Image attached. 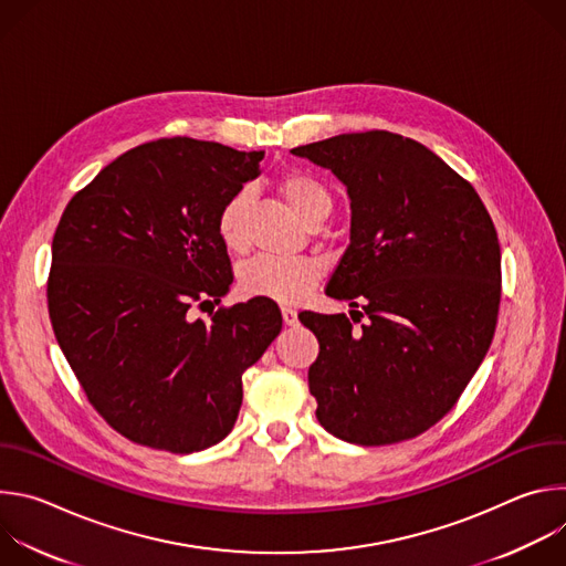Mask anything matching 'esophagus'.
I'll return each instance as SVG.
<instances>
[{"label": "esophagus", "instance_id": "esophagus-1", "mask_svg": "<svg viewBox=\"0 0 566 566\" xmlns=\"http://www.w3.org/2000/svg\"><path fill=\"white\" fill-rule=\"evenodd\" d=\"M282 317L286 327H295L297 325V311L291 306H282Z\"/></svg>", "mask_w": 566, "mask_h": 566}]
</instances>
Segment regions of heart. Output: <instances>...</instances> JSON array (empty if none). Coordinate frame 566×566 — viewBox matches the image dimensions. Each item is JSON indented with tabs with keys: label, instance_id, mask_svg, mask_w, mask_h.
<instances>
[{
	"label": "heart",
	"instance_id": "1",
	"mask_svg": "<svg viewBox=\"0 0 566 566\" xmlns=\"http://www.w3.org/2000/svg\"><path fill=\"white\" fill-rule=\"evenodd\" d=\"M280 195L291 206V210L306 223L317 226L325 221L334 208L332 192L315 177L304 172H289L280 179ZM251 190H237L219 210L217 232L226 251L241 255L249 251V208ZM325 273V262L313 255L297 258H275L258 255L244 262L237 271L239 291L249 297H264L273 302H297L302 300Z\"/></svg>",
	"mask_w": 566,
	"mask_h": 566
}]
</instances>
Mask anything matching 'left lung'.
I'll use <instances>...</instances> for the list:
<instances>
[{
  "label": "left lung",
  "mask_w": 566,
  "mask_h": 566,
  "mask_svg": "<svg viewBox=\"0 0 566 566\" xmlns=\"http://www.w3.org/2000/svg\"><path fill=\"white\" fill-rule=\"evenodd\" d=\"M291 151L347 190L349 247L327 295L367 315L360 329L345 313L300 315L319 343L308 367L315 417L358 446L412 439L452 410L491 347L502 297L493 219L412 138L376 129Z\"/></svg>",
  "instance_id": "8db88e82"
}]
</instances>
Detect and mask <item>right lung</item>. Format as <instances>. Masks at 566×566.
I'll return each mask as SVG.
<instances>
[{"label": "right lung", "mask_w": 566, "mask_h": 566, "mask_svg": "<svg viewBox=\"0 0 566 566\" xmlns=\"http://www.w3.org/2000/svg\"><path fill=\"white\" fill-rule=\"evenodd\" d=\"M264 151L158 138L98 172L53 237L49 315L92 406L134 443L190 454L232 430L241 374L282 332L271 300L210 322L232 273L217 232L221 206L262 175Z\"/></svg>", "instance_id": "1"}]
</instances>
